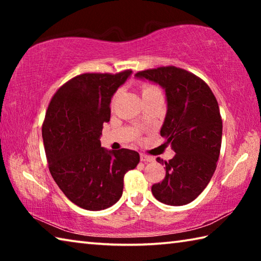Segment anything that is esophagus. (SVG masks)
<instances>
[{
    "mask_svg": "<svg viewBox=\"0 0 261 261\" xmlns=\"http://www.w3.org/2000/svg\"><path fill=\"white\" fill-rule=\"evenodd\" d=\"M140 161L141 162H152L153 161V158L146 155V154H140Z\"/></svg>",
    "mask_w": 261,
    "mask_h": 261,
    "instance_id": "34e87169",
    "label": "esophagus"
}]
</instances>
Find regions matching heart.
Masks as SVG:
<instances>
[{"instance_id": "obj_1", "label": "heart", "mask_w": 261, "mask_h": 261, "mask_svg": "<svg viewBox=\"0 0 261 261\" xmlns=\"http://www.w3.org/2000/svg\"><path fill=\"white\" fill-rule=\"evenodd\" d=\"M156 91H159L156 87H154V86H151V85H145V86H143V90H141V95H147V94H149V93H153V92H156Z\"/></svg>"}]
</instances>
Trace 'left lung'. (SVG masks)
Listing matches in <instances>:
<instances>
[{"mask_svg":"<svg viewBox=\"0 0 261 261\" xmlns=\"http://www.w3.org/2000/svg\"><path fill=\"white\" fill-rule=\"evenodd\" d=\"M136 78L163 88L167 113L160 135L176 153L166 166V177L152 193L166 205L193 201L210 183L216 169L222 139V120L213 92L193 73L176 67L145 70Z\"/></svg>","mask_w":261,"mask_h":261,"instance_id":"obj_1","label":"left lung"}]
</instances>
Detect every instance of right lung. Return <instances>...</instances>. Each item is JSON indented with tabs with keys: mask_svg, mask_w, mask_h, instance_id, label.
Wrapping results in <instances>:
<instances>
[{
	"mask_svg": "<svg viewBox=\"0 0 261 261\" xmlns=\"http://www.w3.org/2000/svg\"><path fill=\"white\" fill-rule=\"evenodd\" d=\"M131 74H81L60 87L48 106L42 139L49 171L68 199L84 210L116 204L125 173L139 163L138 152L113 151L100 143L113 95Z\"/></svg>",
	"mask_w": 261,
	"mask_h": 261,
	"instance_id": "right-lung-1",
	"label": "right lung"
}]
</instances>
